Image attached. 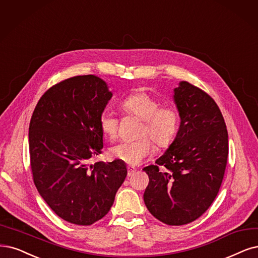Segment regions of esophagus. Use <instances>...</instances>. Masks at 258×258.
I'll return each instance as SVG.
<instances>
[{
    "label": "esophagus",
    "mask_w": 258,
    "mask_h": 258,
    "mask_svg": "<svg viewBox=\"0 0 258 258\" xmlns=\"http://www.w3.org/2000/svg\"><path fill=\"white\" fill-rule=\"evenodd\" d=\"M135 171H136V168H135V167L127 166V175H128V176H132L133 174H134Z\"/></svg>",
    "instance_id": "1"
}]
</instances>
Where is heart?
Segmentation results:
<instances>
[{
  "label": "heart",
  "mask_w": 258,
  "mask_h": 258,
  "mask_svg": "<svg viewBox=\"0 0 258 258\" xmlns=\"http://www.w3.org/2000/svg\"><path fill=\"white\" fill-rule=\"evenodd\" d=\"M120 107L124 113L141 119L142 123L138 131L139 138L121 142L110 149L113 158L128 165H139L153 153L152 140L159 148H167L172 144L180 122L179 111L175 105H160V102L151 94L135 92L124 99ZM99 126L103 135L110 140L118 137L119 119L111 112L105 110L100 114Z\"/></svg>",
  "instance_id": "heart-1"
}]
</instances>
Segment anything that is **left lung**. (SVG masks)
Wrapping results in <instances>:
<instances>
[{
    "label": "left lung",
    "instance_id": "8db88e82",
    "mask_svg": "<svg viewBox=\"0 0 258 258\" xmlns=\"http://www.w3.org/2000/svg\"><path fill=\"white\" fill-rule=\"evenodd\" d=\"M180 125L172 145L155 165L145 167L149 212L168 225H184L201 217L221 187L228 157L222 113L201 88L180 82L174 89Z\"/></svg>",
    "mask_w": 258,
    "mask_h": 258
}]
</instances>
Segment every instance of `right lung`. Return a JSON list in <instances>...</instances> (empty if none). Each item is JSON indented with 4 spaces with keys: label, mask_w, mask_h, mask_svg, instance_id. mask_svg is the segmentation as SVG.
Instances as JSON below:
<instances>
[{
    "label": "right lung",
    "mask_w": 258,
    "mask_h": 258,
    "mask_svg": "<svg viewBox=\"0 0 258 258\" xmlns=\"http://www.w3.org/2000/svg\"><path fill=\"white\" fill-rule=\"evenodd\" d=\"M111 95L98 76H74L47 89L31 119L34 184L52 211L72 224L91 225L106 215L127 174L119 159L88 164L102 153L99 118Z\"/></svg>",
    "instance_id": "1"
}]
</instances>
